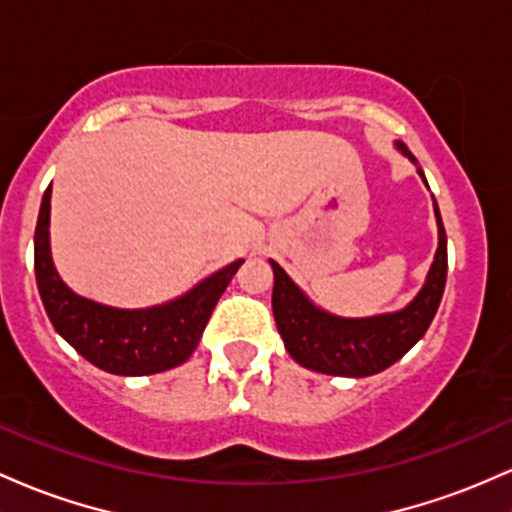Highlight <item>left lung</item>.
<instances>
[{"label": "left lung", "instance_id": "8db88e82", "mask_svg": "<svg viewBox=\"0 0 512 512\" xmlns=\"http://www.w3.org/2000/svg\"><path fill=\"white\" fill-rule=\"evenodd\" d=\"M398 148L413 160L406 145L398 143ZM435 216L437 228H440V245H437L428 282L411 306L398 313L359 320L330 316L313 306L286 277L284 269L272 262V311L286 352L306 369L333 376L379 374L406 355L430 328L447 282V233L437 204Z\"/></svg>", "mask_w": 512, "mask_h": 512}]
</instances>
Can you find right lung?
Here are the masks:
<instances>
[{"label":"right lung","mask_w":512,"mask_h":512,"mask_svg":"<svg viewBox=\"0 0 512 512\" xmlns=\"http://www.w3.org/2000/svg\"><path fill=\"white\" fill-rule=\"evenodd\" d=\"M50 187L36 226V282L43 306L63 338L94 367L109 374L145 376L187 362L211 311L243 260L223 267L182 299L148 311H119L72 294L55 272L48 245Z\"/></svg>","instance_id":"1"}]
</instances>
